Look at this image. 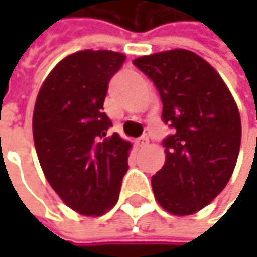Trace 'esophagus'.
<instances>
[{
    "instance_id": "esophagus-1",
    "label": "esophagus",
    "mask_w": 257,
    "mask_h": 257,
    "mask_svg": "<svg viewBox=\"0 0 257 257\" xmlns=\"http://www.w3.org/2000/svg\"><path fill=\"white\" fill-rule=\"evenodd\" d=\"M147 143H149V137H147V134H144V136H142V137L137 140V146H139V147L147 146Z\"/></svg>"
}]
</instances>
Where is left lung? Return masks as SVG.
<instances>
[{
  "label": "left lung",
  "instance_id": "left-lung-1",
  "mask_svg": "<svg viewBox=\"0 0 257 257\" xmlns=\"http://www.w3.org/2000/svg\"><path fill=\"white\" fill-rule=\"evenodd\" d=\"M160 94L166 162L152 177L159 204L176 216L199 212L226 187L237 162L242 124L222 77L202 57L172 50L136 58Z\"/></svg>",
  "mask_w": 257,
  "mask_h": 257
}]
</instances>
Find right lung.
Segmentation results:
<instances>
[{
    "label": "right lung",
    "mask_w": 257,
    "mask_h": 257,
    "mask_svg": "<svg viewBox=\"0 0 257 257\" xmlns=\"http://www.w3.org/2000/svg\"><path fill=\"white\" fill-rule=\"evenodd\" d=\"M125 55L84 50L65 57L37 95L33 134L37 156L50 186L84 216H101L118 200L128 170L132 144L104 113L108 83Z\"/></svg>",
    "instance_id": "1"
}]
</instances>
